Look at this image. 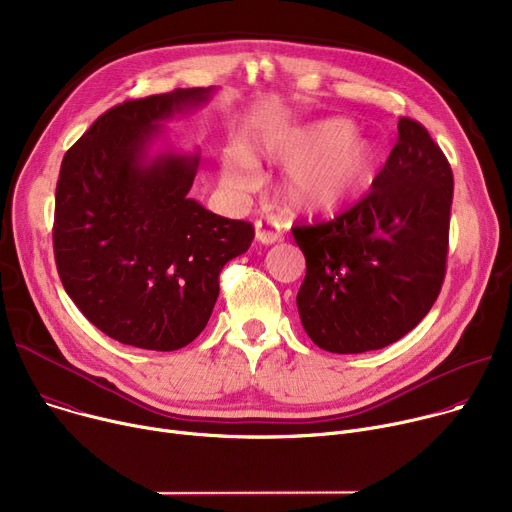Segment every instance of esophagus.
<instances>
[{
    "instance_id": "obj_1",
    "label": "esophagus",
    "mask_w": 512,
    "mask_h": 512,
    "mask_svg": "<svg viewBox=\"0 0 512 512\" xmlns=\"http://www.w3.org/2000/svg\"><path fill=\"white\" fill-rule=\"evenodd\" d=\"M255 239L261 243V245H273L280 241V235L273 230V226L265 220H257L255 222Z\"/></svg>"
}]
</instances>
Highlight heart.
Wrapping results in <instances>:
<instances>
[{
    "instance_id": "heart-1",
    "label": "heart",
    "mask_w": 512,
    "mask_h": 512,
    "mask_svg": "<svg viewBox=\"0 0 512 512\" xmlns=\"http://www.w3.org/2000/svg\"><path fill=\"white\" fill-rule=\"evenodd\" d=\"M261 159L292 163L280 183V198L288 212L324 214L341 208L365 188L376 171L378 151L347 118L267 130L245 147V155H228L222 161L226 188L251 190Z\"/></svg>"
}]
</instances>
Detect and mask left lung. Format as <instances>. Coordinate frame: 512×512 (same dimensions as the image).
Instances as JSON below:
<instances>
[{"mask_svg":"<svg viewBox=\"0 0 512 512\" xmlns=\"http://www.w3.org/2000/svg\"><path fill=\"white\" fill-rule=\"evenodd\" d=\"M451 200L443 151L423 124L400 118L371 192L331 222L292 228L306 257L296 304L320 349H382L429 314L445 280Z\"/></svg>","mask_w":512,"mask_h":512,"instance_id":"left-lung-1","label":"left lung"}]
</instances>
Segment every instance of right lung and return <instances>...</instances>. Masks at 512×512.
<instances>
[{"label": "right lung", "mask_w": 512, "mask_h": 512, "mask_svg": "<svg viewBox=\"0 0 512 512\" xmlns=\"http://www.w3.org/2000/svg\"><path fill=\"white\" fill-rule=\"evenodd\" d=\"M214 87L175 89L102 114L67 151L53 247L65 292L118 343L190 345L208 324L222 267L255 237L190 198L198 153L149 155L163 120L204 106Z\"/></svg>", "instance_id": "obj_1"}]
</instances>
